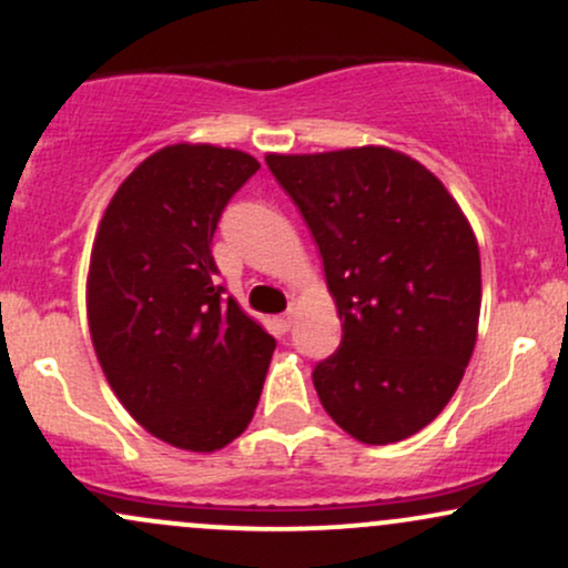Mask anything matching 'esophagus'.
Listing matches in <instances>:
<instances>
[{
  "label": "esophagus",
  "mask_w": 568,
  "mask_h": 568,
  "mask_svg": "<svg viewBox=\"0 0 568 568\" xmlns=\"http://www.w3.org/2000/svg\"><path fill=\"white\" fill-rule=\"evenodd\" d=\"M280 328H283V331H288L291 328V325L293 323H296V312H293V310H288V312H285V315H280Z\"/></svg>",
  "instance_id": "obj_1"
}]
</instances>
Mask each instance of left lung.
<instances>
[{
    "mask_svg": "<svg viewBox=\"0 0 568 568\" xmlns=\"http://www.w3.org/2000/svg\"><path fill=\"white\" fill-rule=\"evenodd\" d=\"M323 256L342 347L312 382L355 440L387 446L452 400L478 338L480 251L443 181L387 146L266 154Z\"/></svg>",
    "mask_w": 568,
    "mask_h": 568,
    "instance_id": "left-lung-1",
    "label": "left lung"
}]
</instances>
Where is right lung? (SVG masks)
<instances>
[{"instance_id":"1","label":"right lung","mask_w":568,"mask_h":568,"mask_svg":"<svg viewBox=\"0 0 568 568\" xmlns=\"http://www.w3.org/2000/svg\"><path fill=\"white\" fill-rule=\"evenodd\" d=\"M258 160L171 143L122 181L98 224L88 325L109 387L139 425L194 454L251 425L275 338L221 296L211 240Z\"/></svg>"}]
</instances>
